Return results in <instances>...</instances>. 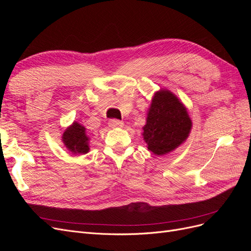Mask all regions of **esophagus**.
I'll return each mask as SVG.
<instances>
[{
    "label": "esophagus",
    "instance_id": "esophagus-1",
    "mask_svg": "<svg viewBox=\"0 0 251 251\" xmlns=\"http://www.w3.org/2000/svg\"><path fill=\"white\" fill-rule=\"evenodd\" d=\"M124 125H125V124L123 123V121L117 120V119H111V120L109 121V126H110L111 127H123Z\"/></svg>",
    "mask_w": 251,
    "mask_h": 251
}]
</instances>
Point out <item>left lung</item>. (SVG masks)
Instances as JSON below:
<instances>
[{"label": "left lung", "mask_w": 251, "mask_h": 251, "mask_svg": "<svg viewBox=\"0 0 251 251\" xmlns=\"http://www.w3.org/2000/svg\"><path fill=\"white\" fill-rule=\"evenodd\" d=\"M142 127L148 150L157 156L171 153L183 143L192 131L188 111L179 98L168 89L155 92Z\"/></svg>", "instance_id": "left-lung-1"}]
</instances>
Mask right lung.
<instances>
[{
  "mask_svg": "<svg viewBox=\"0 0 251 251\" xmlns=\"http://www.w3.org/2000/svg\"><path fill=\"white\" fill-rule=\"evenodd\" d=\"M87 128L77 121L68 126L63 133L62 141L67 150L74 155H85L90 151V137L87 134Z\"/></svg>",
  "mask_w": 251,
  "mask_h": 251,
  "instance_id": "obj_1",
  "label": "right lung"
}]
</instances>
